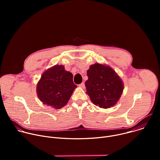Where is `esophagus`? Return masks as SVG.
Listing matches in <instances>:
<instances>
[{
	"mask_svg": "<svg viewBox=\"0 0 160 160\" xmlns=\"http://www.w3.org/2000/svg\"><path fill=\"white\" fill-rule=\"evenodd\" d=\"M79 87H82V88H85V83H84L83 82H82V83L79 84Z\"/></svg>",
	"mask_w": 160,
	"mask_h": 160,
	"instance_id": "obj_1",
	"label": "esophagus"
}]
</instances>
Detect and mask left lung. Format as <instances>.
<instances>
[{"instance_id":"1","label":"left lung","mask_w":160,"mask_h":160,"mask_svg":"<svg viewBox=\"0 0 160 160\" xmlns=\"http://www.w3.org/2000/svg\"><path fill=\"white\" fill-rule=\"evenodd\" d=\"M86 93L95 105L104 109L109 108L118 101L123 83L120 77L108 66L95 63L87 72Z\"/></svg>"}]
</instances>
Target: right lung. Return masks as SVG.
Masks as SVG:
<instances>
[{"label": "right lung", "mask_w": 160, "mask_h": 160, "mask_svg": "<svg viewBox=\"0 0 160 160\" xmlns=\"http://www.w3.org/2000/svg\"><path fill=\"white\" fill-rule=\"evenodd\" d=\"M77 86L72 73L62 65H55L45 71L37 85V93L43 104L60 109L70 99Z\"/></svg>", "instance_id": "add662e5"}]
</instances>
